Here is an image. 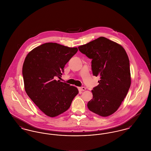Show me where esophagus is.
I'll return each instance as SVG.
<instances>
[{"label": "esophagus", "instance_id": "34e87169", "mask_svg": "<svg viewBox=\"0 0 151 151\" xmlns=\"http://www.w3.org/2000/svg\"><path fill=\"white\" fill-rule=\"evenodd\" d=\"M79 90H80L81 91H85L86 88L85 87H80V88H79Z\"/></svg>", "mask_w": 151, "mask_h": 151}]
</instances>
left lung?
I'll return each instance as SVG.
<instances>
[{
    "mask_svg": "<svg viewBox=\"0 0 151 151\" xmlns=\"http://www.w3.org/2000/svg\"><path fill=\"white\" fill-rule=\"evenodd\" d=\"M78 49L91 59L93 76L100 77L99 84L91 91L93 99L88 108L99 116H109L119 109L131 86L128 55L120 45L103 37Z\"/></svg>",
    "mask_w": 151,
    "mask_h": 151,
    "instance_id": "8db88e82",
    "label": "left lung"
}]
</instances>
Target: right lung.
<instances>
[{
  "label": "right lung",
  "mask_w": 151,
  "mask_h": 151,
  "mask_svg": "<svg viewBox=\"0 0 151 151\" xmlns=\"http://www.w3.org/2000/svg\"><path fill=\"white\" fill-rule=\"evenodd\" d=\"M78 51L57 43L41 45L27 54L22 68L25 91L46 115L54 117L67 111L78 93L77 88L57 80Z\"/></svg>",
  "instance_id": "add662e5"
}]
</instances>
